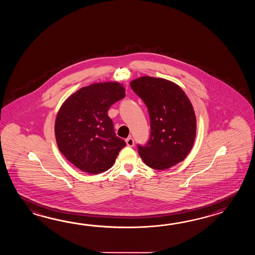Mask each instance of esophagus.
Masks as SVG:
<instances>
[{"mask_svg": "<svg viewBox=\"0 0 255 255\" xmlns=\"http://www.w3.org/2000/svg\"><path fill=\"white\" fill-rule=\"evenodd\" d=\"M126 142H127V145L128 146H134V139H133L131 136L128 137V138L126 139Z\"/></svg>", "mask_w": 255, "mask_h": 255, "instance_id": "34e87169", "label": "esophagus"}]
</instances>
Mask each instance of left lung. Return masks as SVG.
Here are the masks:
<instances>
[{
    "mask_svg": "<svg viewBox=\"0 0 255 255\" xmlns=\"http://www.w3.org/2000/svg\"><path fill=\"white\" fill-rule=\"evenodd\" d=\"M133 91L146 104L150 118V138L137 146L149 168L167 169L184 160L196 137L195 112L177 84L164 78L141 76L130 82Z\"/></svg>",
    "mask_w": 255,
    "mask_h": 255,
    "instance_id": "obj_1",
    "label": "left lung"
}]
</instances>
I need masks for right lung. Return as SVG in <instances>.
<instances>
[{"instance_id": "right-lung-1", "label": "right lung", "mask_w": 255, "mask_h": 255, "mask_svg": "<svg viewBox=\"0 0 255 255\" xmlns=\"http://www.w3.org/2000/svg\"><path fill=\"white\" fill-rule=\"evenodd\" d=\"M125 97L119 82L96 83L72 94L61 106L54 124L56 144L76 168L98 174L114 165L126 142L116 135L108 111Z\"/></svg>"}]
</instances>
